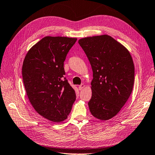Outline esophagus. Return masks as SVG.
<instances>
[{
	"instance_id": "esophagus-1",
	"label": "esophagus",
	"mask_w": 155,
	"mask_h": 155,
	"mask_svg": "<svg viewBox=\"0 0 155 155\" xmlns=\"http://www.w3.org/2000/svg\"><path fill=\"white\" fill-rule=\"evenodd\" d=\"M84 87H85V85L84 84H82L81 85H80L78 86V90H80V91H81V90H82L84 88Z\"/></svg>"
}]
</instances>
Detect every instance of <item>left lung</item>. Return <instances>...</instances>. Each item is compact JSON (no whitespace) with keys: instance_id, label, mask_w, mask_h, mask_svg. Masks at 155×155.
I'll return each instance as SVG.
<instances>
[{"instance_id":"obj_1","label":"left lung","mask_w":155,"mask_h":155,"mask_svg":"<svg viewBox=\"0 0 155 155\" xmlns=\"http://www.w3.org/2000/svg\"><path fill=\"white\" fill-rule=\"evenodd\" d=\"M78 43L93 71L90 111L97 119L108 120L120 111L132 91L134 65L132 56L108 35L82 38Z\"/></svg>"}]
</instances>
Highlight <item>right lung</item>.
Returning a JSON list of instances; mask_svg holds the SVG:
<instances>
[{
  "instance_id": "obj_1",
  "label": "right lung",
  "mask_w": 155,
  "mask_h": 155,
  "mask_svg": "<svg viewBox=\"0 0 155 155\" xmlns=\"http://www.w3.org/2000/svg\"><path fill=\"white\" fill-rule=\"evenodd\" d=\"M77 38L46 36L30 48L22 67L26 94L35 110L52 122L67 119L76 99L64 62Z\"/></svg>"
}]
</instances>
